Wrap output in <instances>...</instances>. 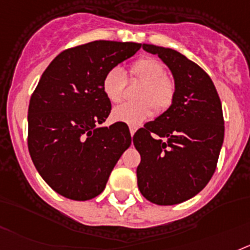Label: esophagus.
Segmentation results:
<instances>
[{
	"mask_svg": "<svg viewBox=\"0 0 250 250\" xmlns=\"http://www.w3.org/2000/svg\"><path fill=\"white\" fill-rule=\"evenodd\" d=\"M137 131V127L136 125H129V132H131V136L133 137V134Z\"/></svg>",
	"mask_w": 250,
	"mask_h": 250,
	"instance_id": "esophagus-1",
	"label": "esophagus"
}]
</instances>
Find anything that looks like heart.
<instances>
[{"mask_svg": "<svg viewBox=\"0 0 250 250\" xmlns=\"http://www.w3.org/2000/svg\"><path fill=\"white\" fill-rule=\"evenodd\" d=\"M131 79L143 82L138 90L140 102L125 103L114 108L112 116L118 122L129 125H140L157 112H164L171 107L176 95V82L166 73L164 62L152 56H142L129 66ZM127 85V75L121 66H113L104 74L102 89L104 95L112 103L122 102Z\"/></svg>", "mask_w": 250, "mask_h": 250, "instance_id": "obj_1", "label": "heart"}]
</instances>
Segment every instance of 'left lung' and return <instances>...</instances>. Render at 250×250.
<instances>
[{
    "label": "left lung",
    "instance_id": "1",
    "mask_svg": "<svg viewBox=\"0 0 250 250\" xmlns=\"http://www.w3.org/2000/svg\"><path fill=\"white\" fill-rule=\"evenodd\" d=\"M142 47L170 68L176 95L166 112L134 133L138 188L151 203L175 205L199 194L215 172L224 141L223 108L212 80L196 62L168 47Z\"/></svg>",
    "mask_w": 250,
    "mask_h": 250
}]
</instances>
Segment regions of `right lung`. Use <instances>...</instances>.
<instances>
[{
    "label": "right lung",
    "mask_w": 250,
    "mask_h": 250,
    "mask_svg": "<svg viewBox=\"0 0 250 250\" xmlns=\"http://www.w3.org/2000/svg\"><path fill=\"white\" fill-rule=\"evenodd\" d=\"M141 46L98 40L70 47L41 75L29 104L27 146L41 177L62 196L78 201L98 196L131 146L125 123L98 127L112 109L102 79Z\"/></svg>",
    "instance_id": "obj_1"
}]
</instances>
